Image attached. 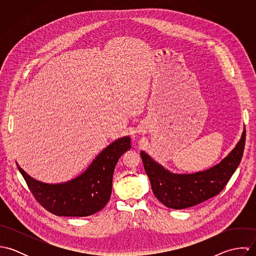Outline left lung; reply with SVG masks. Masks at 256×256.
I'll return each instance as SVG.
<instances>
[{
  "instance_id": "8db88e82",
  "label": "left lung",
  "mask_w": 256,
  "mask_h": 256,
  "mask_svg": "<svg viewBox=\"0 0 256 256\" xmlns=\"http://www.w3.org/2000/svg\"><path fill=\"white\" fill-rule=\"evenodd\" d=\"M246 128L236 146L214 166L193 174H174L141 150L146 176L154 196L164 206L182 210L200 204L216 195L236 170L244 150Z\"/></svg>"
}]
</instances>
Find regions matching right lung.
Segmentation results:
<instances>
[{
    "mask_svg": "<svg viewBox=\"0 0 256 256\" xmlns=\"http://www.w3.org/2000/svg\"><path fill=\"white\" fill-rule=\"evenodd\" d=\"M129 136L104 148L86 170L73 180L61 183L39 182L18 168L38 203L50 213L63 217H86L100 211L110 201L112 178L119 158L131 148Z\"/></svg>",
    "mask_w": 256,
    "mask_h": 256,
    "instance_id": "obj_1",
    "label": "right lung"
}]
</instances>
